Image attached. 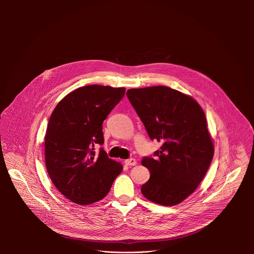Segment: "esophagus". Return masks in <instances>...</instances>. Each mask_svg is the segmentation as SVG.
Masks as SVG:
<instances>
[{
  "instance_id": "1",
  "label": "esophagus",
  "mask_w": 254,
  "mask_h": 254,
  "mask_svg": "<svg viewBox=\"0 0 254 254\" xmlns=\"http://www.w3.org/2000/svg\"><path fill=\"white\" fill-rule=\"evenodd\" d=\"M125 164L128 166H134L137 164V161L135 158H128L125 160Z\"/></svg>"
}]
</instances>
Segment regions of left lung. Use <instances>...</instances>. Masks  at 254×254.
<instances>
[{
  "mask_svg": "<svg viewBox=\"0 0 254 254\" xmlns=\"http://www.w3.org/2000/svg\"><path fill=\"white\" fill-rule=\"evenodd\" d=\"M126 95L150 140L162 144L153 157L142 159L150 172L142 193L161 205L178 204L202 181L214 154L205 114L192 98L165 86L130 89Z\"/></svg>",
  "mask_w": 254,
  "mask_h": 254,
  "instance_id": "8db88e82",
  "label": "left lung"
}]
</instances>
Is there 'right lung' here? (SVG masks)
I'll use <instances>...</instances> for the list:
<instances>
[{
    "mask_svg": "<svg viewBox=\"0 0 254 254\" xmlns=\"http://www.w3.org/2000/svg\"><path fill=\"white\" fill-rule=\"evenodd\" d=\"M124 88L89 85L65 96L54 109L45 137L46 167L56 188L68 199L87 205L103 199L121 163L103 147V122L124 97Z\"/></svg>",
    "mask_w": 254,
    "mask_h": 254,
    "instance_id": "1",
    "label": "right lung"
}]
</instances>
